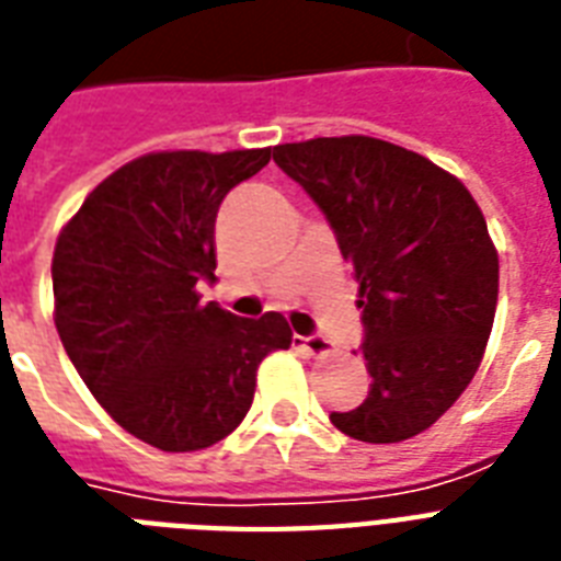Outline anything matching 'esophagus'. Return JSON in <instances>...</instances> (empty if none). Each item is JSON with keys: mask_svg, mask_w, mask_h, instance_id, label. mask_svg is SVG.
<instances>
[{"mask_svg": "<svg viewBox=\"0 0 561 561\" xmlns=\"http://www.w3.org/2000/svg\"><path fill=\"white\" fill-rule=\"evenodd\" d=\"M295 342H298V348H304L310 357H328L330 351V342L321 340V336H295Z\"/></svg>", "mask_w": 561, "mask_h": 561, "instance_id": "obj_1", "label": "esophagus"}]
</instances>
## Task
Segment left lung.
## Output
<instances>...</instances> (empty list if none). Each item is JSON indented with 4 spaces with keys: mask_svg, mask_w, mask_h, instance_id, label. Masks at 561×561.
<instances>
[{
    "mask_svg": "<svg viewBox=\"0 0 561 561\" xmlns=\"http://www.w3.org/2000/svg\"><path fill=\"white\" fill-rule=\"evenodd\" d=\"M272 158L328 216L359 284L366 401L330 412L345 436L424 433L480 368L497 307V251L466 184L394 142L348 134Z\"/></svg>",
    "mask_w": 561,
    "mask_h": 561,
    "instance_id": "1",
    "label": "left lung"
}]
</instances>
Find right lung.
I'll use <instances>...</instances> for the list:
<instances>
[{
  "label": "right lung",
  "instance_id": "add662e5",
  "mask_svg": "<svg viewBox=\"0 0 561 561\" xmlns=\"http://www.w3.org/2000/svg\"><path fill=\"white\" fill-rule=\"evenodd\" d=\"M272 149L151 151L87 195L55 257V328L107 415L146 445L186 454L233 433L257 366L293 345L280 312L240 319L202 304L216 280V213Z\"/></svg>",
  "mask_w": 561,
  "mask_h": 561
}]
</instances>
